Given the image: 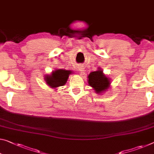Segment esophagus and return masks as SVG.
Segmentation results:
<instances>
[{
  "label": "esophagus",
  "mask_w": 154,
  "mask_h": 154,
  "mask_svg": "<svg viewBox=\"0 0 154 154\" xmlns=\"http://www.w3.org/2000/svg\"><path fill=\"white\" fill-rule=\"evenodd\" d=\"M85 68L83 66H80L79 67V71L80 73H82V74H84V72H85Z\"/></svg>",
  "instance_id": "34e87169"
}]
</instances>
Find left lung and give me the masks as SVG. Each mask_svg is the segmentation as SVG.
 <instances>
[{"mask_svg":"<svg viewBox=\"0 0 154 154\" xmlns=\"http://www.w3.org/2000/svg\"><path fill=\"white\" fill-rule=\"evenodd\" d=\"M88 84L91 87L97 94H101L109 88L111 79L103 73V69L98 67V69L92 72L88 75Z\"/></svg>","mask_w":154,"mask_h":154,"instance_id":"1","label":"left lung"}]
</instances>
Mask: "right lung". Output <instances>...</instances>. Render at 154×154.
Here are the masks:
<instances>
[{"mask_svg":"<svg viewBox=\"0 0 154 154\" xmlns=\"http://www.w3.org/2000/svg\"><path fill=\"white\" fill-rule=\"evenodd\" d=\"M73 71L66 69H56L52 71L51 74H47L45 76V81L51 88L56 89L66 84L69 75L73 74Z\"/></svg>","mask_w":154,"mask_h":154,"instance_id":"1","label":"right lung"}]
</instances>
